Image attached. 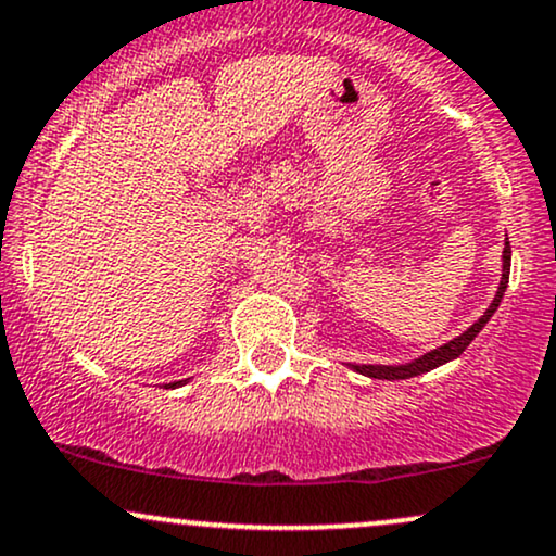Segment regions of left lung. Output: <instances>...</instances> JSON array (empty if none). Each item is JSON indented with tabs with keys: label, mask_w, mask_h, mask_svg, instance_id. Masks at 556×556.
Listing matches in <instances>:
<instances>
[{
	"label": "left lung",
	"mask_w": 556,
	"mask_h": 556,
	"mask_svg": "<svg viewBox=\"0 0 556 556\" xmlns=\"http://www.w3.org/2000/svg\"><path fill=\"white\" fill-rule=\"evenodd\" d=\"M507 279H510V240L505 238V251H503V277H500V287H497V295L490 303V307L484 311V316H481L477 324H471L469 329H466L460 337L451 339V342L438 346V350L422 354V357L412 359V363H404V365H350L354 372H359V376H367V378H378V380H406V378H414V376H422V372H430L434 367L451 363V359H456L464 354L466 346L473 342V337L484 329L486 320L494 316V311H497L500 303H503V295L507 290Z\"/></svg>",
	"instance_id": "left-lung-1"
}]
</instances>
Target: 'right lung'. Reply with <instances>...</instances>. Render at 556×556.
<instances>
[{
	"label": "right lung",
	"mask_w": 556,
	"mask_h": 556,
	"mask_svg": "<svg viewBox=\"0 0 556 556\" xmlns=\"http://www.w3.org/2000/svg\"><path fill=\"white\" fill-rule=\"evenodd\" d=\"M186 380H189V378H186ZM186 380H173V383H165V388H178V386H184Z\"/></svg>",
	"instance_id": "1"
}]
</instances>
